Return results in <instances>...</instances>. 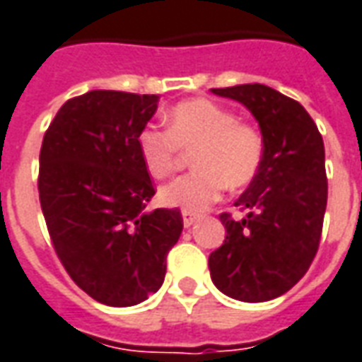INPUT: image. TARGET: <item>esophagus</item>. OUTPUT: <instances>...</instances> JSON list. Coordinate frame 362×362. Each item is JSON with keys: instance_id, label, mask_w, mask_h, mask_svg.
Returning a JSON list of instances; mask_svg holds the SVG:
<instances>
[{"instance_id": "esophagus-1", "label": "esophagus", "mask_w": 362, "mask_h": 362, "mask_svg": "<svg viewBox=\"0 0 362 362\" xmlns=\"http://www.w3.org/2000/svg\"><path fill=\"white\" fill-rule=\"evenodd\" d=\"M199 220H201V216H199V214L183 210V226H185V228H191L194 222H199Z\"/></svg>"}]
</instances>
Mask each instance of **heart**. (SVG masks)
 <instances>
[{
    "mask_svg": "<svg viewBox=\"0 0 362 362\" xmlns=\"http://www.w3.org/2000/svg\"><path fill=\"white\" fill-rule=\"evenodd\" d=\"M146 171L161 179L175 169L179 150H194V171L169 181L160 189L165 206L201 212L224 193L243 187L257 175L263 160V140L250 124L238 122L226 107L193 99L173 107L168 115V132L144 128L136 138Z\"/></svg>",
    "mask_w": 362,
    "mask_h": 362,
    "instance_id": "1",
    "label": "heart"
}]
</instances>
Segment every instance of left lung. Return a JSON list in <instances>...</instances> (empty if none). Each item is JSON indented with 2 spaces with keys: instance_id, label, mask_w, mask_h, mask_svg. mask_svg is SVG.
<instances>
[{
  "instance_id": "1",
  "label": "left lung",
  "mask_w": 362,
  "mask_h": 362,
  "mask_svg": "<svg viewBox=\"0 0 362 362\" xmlns=\"http://www.w3.org/2000/svg\"><path fill=\"white\" fill-rule=\"evenodd\" d=\"M242 103L257 120L263 160L234 206L247 214H222L226 240L212 251V283L242 302H267L288 292L316 257L325 204L322 134L306 109L261 83L212 89Z\"/></svg>"
}]
</instances>
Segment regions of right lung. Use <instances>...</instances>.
Instances as JSON below:
<instances>
[{
	"label": "right lung",
	"instance_id": "right-lung-1",
	"mask_svg": "<svg viewBox=\"0 0 362 362\" xmlns=\"http://www.w3.org/2000/svg\"><path fill=\"white\" fill-rule=\"evenodd\" d=\"M160 95L95 89L62 105L40 148L38 194L56 255L81 291L134 306L160 291L183 230L177 209L146 210L152 179L136 138Z\"/></svg>",
	"mask_w": 362,
	"mask_h": 362
}]
</instances>
